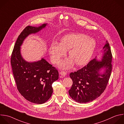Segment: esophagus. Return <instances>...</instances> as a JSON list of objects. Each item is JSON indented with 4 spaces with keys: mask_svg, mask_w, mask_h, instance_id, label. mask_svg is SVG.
Segmentation results:
<instances>
[{
    "mask_svg": "<svg viewBox=\"0 0 124 124\" xmlns=\"http://www.w3.org/2000/svg\"><path fill=\"white\" fill-rule=\"evenodd\" d=\"M67 72H66V71H61V72H60V74L62 75V76H66V75L67 74Z\"/></svg>",
    "mask_w": 124,
    "mask_h": 124,
    "instance_id": "1",
    "label": "esophagus"
}]
</instances>
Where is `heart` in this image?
Here are the masks:
<instances>
[{
  "instance_id": "heart-1",
  "label": "heart",
  "mask_w": 124,
  "mask_h": 124,
  "mask_svg": "<svg viewBox=\"0 0 124 124\" xmlns=\"http://www.w3.org/2000/svg\"><path fill=\"white\" fill-rule=\"evenodd\" d=\"M95 40L81 33H69L63 36L60 44L53 41L49 48V53L53 63L57 64L69 50L70 58L60 64L64 69L70 68L74 62L78 66L86 64L92 57L96 47Z\"/></svg>"
}]
</instances>
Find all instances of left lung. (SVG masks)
Masks as SVG:
<instances>
[{
    "instance_id": "1",
    "label": "left lung",
    "mask_w": 124,
    "mask_h": 124,
    "mask_svg": "<svg viewBox=\"0 0 124 124\" xmlns=\"http://www.w3.org/2000/svg\"><path fill=\"white\" fill-rule=\"evenodd\" d=\"M101 61L94 58L83 68L70 74L72 85L69 91L71 98L79 103L93 101L101 95L108 85L112 71V54L108 41L103 47ZM101 68L105 70L102 74Z\"/></svg>"
}]
</instances>
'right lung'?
<instances>
[{
	"label": "right lung",
	"instance_id": "right-lung-1",
	"mask_svg": "<svg viewBox=\"0 0 124 124\" xmlns=\"http://www.w3.org/2000/svg\"><path fill=\"white\" fill-rule=\"evenodd\" d=\"M46 25L43 24L38 27L27 26L17 39L11 58L18 92L28 101L38 104L45 103L51 97L52 84L59 78L58 71L44 58L31 63L24 60L21 55L20 46L29 34L37 32Z\"/></svg>",
	"mask_w": 124,
	"mask_h": 124
}]
</instances>
